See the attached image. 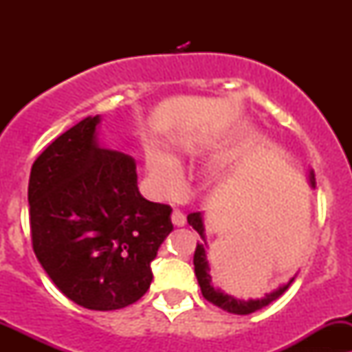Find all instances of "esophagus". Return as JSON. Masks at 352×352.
Returning <instances> with one entry per match:
<instances>
[{
    "label": "esophagus",
    "instance_id": "1",
    "mask_svg": "<svg viewBox=\"0 0 352 352\" xmlns=\"http://www.w3.org/2000/svg\"><path fill=\"white\" fill-rule=\"evenodd\" d=\"M172 223L175 226H184V225H186V214H184L182 211H179V209H173V211H172Z\"/></svg>",
    "mask_w": 352,
    "mask_h": 352
}]
</instances>
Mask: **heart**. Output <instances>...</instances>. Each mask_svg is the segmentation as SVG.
<instances>
[{
    "instance_id": "1",
    "label": "heart",
    "mask_w": 352,
    "mask_h": 352,
    "mask_svg": "<svg viewBox=\"0 0 352 352\" xmlns=\"http://www.w3.org/2000/svg\"><path fill=\"white\" fill-rule=\"evenodd\" d=\"M150 175L156 189L168 192L175 187L180 177V166L175 158L168 155H155L150 162Z\"/></svg>"
}]
</instances>
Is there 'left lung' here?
I'll list each match as a JSON object with an SVG mask.
<instances>
[{
  "mask_svg": "<svg viewBox=\"0 0 352 352\" xmlns=\"http://www.w3.org/2000/svg\"><path fill=\"white\" fill-rule=\"evenodd\" d=\"M310 186L315 189V173L314 170H310ZM187 223L192 226L194 230L201 235L202 243L197 242L196 252H194V272H196V278L199 286H201V293L209 303L216 305L221 310L228 311V314H235V315H248L254 314V311L261 310V308L267 307L269 303H272L274 300H278L283 293L289 287L291 283L294 281V278H291L286 285L279 286L278 289H274L272 293L265 294L264 298L261 300H239V298L232 296V294L223 293L219 287H216L212 285V278H211V269H209V262H208V255H206V248H208V243H206V228H204V218H202V212H190L187 216Z\"/></svg>",
  "mask_w": 352,
  "mask_h": 352,
  "instance_id": "8db88e82",
  "label": "left lung"
}]
</instances>
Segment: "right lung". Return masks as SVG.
Returning a JSON list of instances; mask_svg holds the SVG:
<instances>
[{
	"label": "right lung",
	"mask_w": 352,
	"mask_h": 352,
	"mask_svg": "<svg viewBox=\"0 0 352 352\" xmlns=\"http://www.w3.org/2000/svg\"><path fill=\"white\" fill-rule=\"evenodd\" d=\"M98 124L87 117L37 156L28 204L32 247L52 283L80 307L109 311L150 289L173 225L170 206L140 194L136 162L100 148Z\"/></svg>",
	"instance_id": "1"
}]
</instances>
